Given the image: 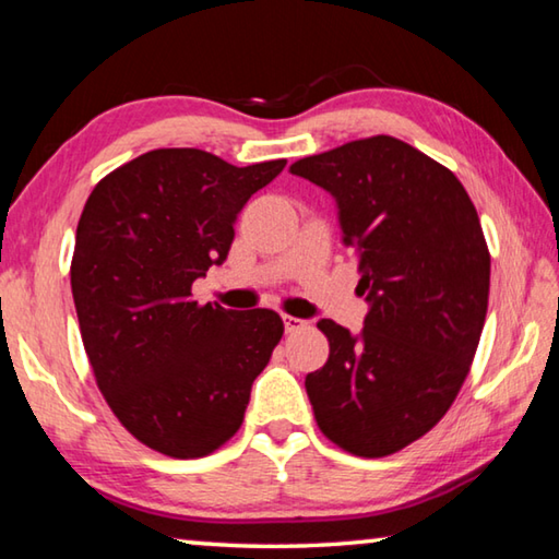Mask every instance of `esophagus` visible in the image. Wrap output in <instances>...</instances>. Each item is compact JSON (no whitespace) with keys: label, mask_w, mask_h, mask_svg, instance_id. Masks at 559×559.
I'll list each match as a JSON object with an SVG mask.
<instances>
[{"label":"esophagus","mask_w":559,"mask_h":559,"mask_svg":"<svg viewBox=\"0 0 559 559\" xmlns=\"http://www.w3.org/2000/svg\"><path fill=\"white\" fill-rule=\"evenodd\" d=\"M283 328H286V333H298V330L306 328V320L293 318V316H283Z\"/></svg>","instance_id":"1"}]
</instances>
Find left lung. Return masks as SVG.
<instances>
[{
    "mask_svg": "<svg viewBox=\"0 0 559 559\" xmlns=\"http://www.w3.org/2000/svg\"><path fill=\"white\" fill-rule=\"evenodd\" d=\"M290 175L335 200L370 306L357 335L318 323L330 355L306 377L316 421L355 456H390L449 412L476 355L490 288L476 206L451 169L392 135L302 157Z\"/></svg>",
    "mask_w": 559,
    "mask_h": 559,
    "instance_id": "left-lung-1",
    "label": "left lung"
}]
</instances>
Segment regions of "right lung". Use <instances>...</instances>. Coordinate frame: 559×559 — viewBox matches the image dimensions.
I'll list each match as a JSON object with an SVG mask.
<instances>
[{"label":"right lung","mask_w":559,"mask_h":559,"mask_svg":"<svg viewBox=\"0 0 559 559\" xmlns=\"http://www.w3.org/2000/svg\"><path fill=\"white\" fill-rule=\"evenodd\" d=\"M283 167L150 150L103 177L83 206L71 263L83 347L112 414L165 456H206L239 431L283 335L269 308L192 298V283L226 261L243 204Z\"/></svg>","instance_id":"right-lung-1"}]
</instances>
